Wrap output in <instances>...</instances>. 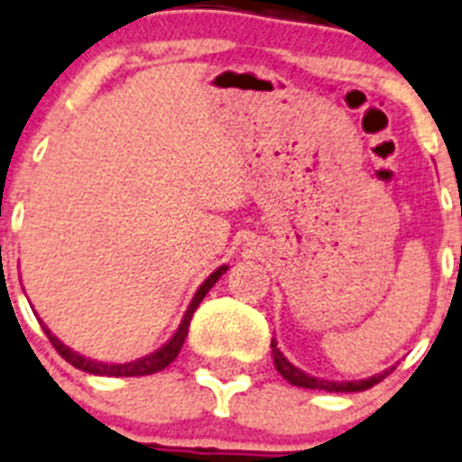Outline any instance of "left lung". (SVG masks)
<instances>
[{
    "mask_svg": "<svg viewBox=\"0 0 462 462\" xmlns=\"http://www.w3.org/2000/svg\"><path fill=\"white\" fill-rule=\"evenodd\" d=\"M271 348H273V362H275V369L280 372V376L284 378L287 383H291V385L296 387H308V390H323V392H362V390H369V387H374L376 383H381L383 378L390 376L392 372L396 369L390 367L385 369V372L381 374H374V376L369 378H362V381H323V378H314L310 376V374L300 372L299 367H294L287 357L280 353L278 348V342L275 339H271Z\"/></svg>",
    "mask_w": 462,
    "mask_h": 462,
    "instance_id": "1",
    "label": "left lung"
}]
</instances>
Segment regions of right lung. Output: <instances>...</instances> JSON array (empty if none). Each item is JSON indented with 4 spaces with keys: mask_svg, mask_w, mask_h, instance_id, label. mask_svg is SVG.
<instances>
[{
    "mask_svg": "<svg viewBox=\"0 0 462 462\" xmlns=\"http://www.w3.org/2000/svg\"><path fill=\"white\" fill-rule=\"evenodd\" d=\"M227 271V264L218 266L214 273L209 275V278L205 280V282L198 287L196 296L191 299V303H189L187 312H184L182 317V323H180V328L175 330V335H172L171 339H168L166 344H163L162 348H157L154 353H150V356L145 357H139V360H134V362H123V365H109V362H97V360H90V357L81 356V353L72 351V348H68L66 344L61 342L59 337H54V335L50 333V328H47L45 323H42V330H45V335L50 337L51 346L59 351V356L66 357V362H70L72 367L81 369V372L86 374H95V376H150V374H157L162 372L163 367H168L175 357H178L180 348H182L184 339H187V333H189V323H191V317L193 312L198 310V305H200V300L205 299L207 291L217 284V280L221 278L223 273Z\"/></svg>",
    "mask_w": 462,
    "mask_h": 462,
    "instance_id": "1",
    "label": "right lung"
}]
</instances>
